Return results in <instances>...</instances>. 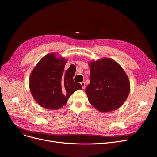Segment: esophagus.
Listing matches in <instances>:
<instances>
[{"label": "esophagus", "mask_w": 157, "mask_h": 157, "mask_svg": "<svg viewBox=\"0 0 157 157\" xmlns=\"http://www.w3.org/2000/svg\"><path fill=\"white\" fill-rule=\"evenodd\" d=\"M80 84H81V86H82V89H84L85 88V85H86V84H85V82H82Z\"/></svg>", "instance_id": "obj_1"}]
</instances>
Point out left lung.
<instances>
[{
	"label": "left lung",
	"instance_id": "left-lung-1",
	"mask_svg": "<svg viewBox=\"0 0 157 157\" xmlns=\"http://www.w3.org/2000/svg\"><path fill=\"white\" fill-rule=\"evenodd\" d=\"M90 84L85 90L88 101L98 111L107 113L121 107L130 90L128 76L117 61L103 58L88 63Z\"/></svg>",
	"mask_w": 157,
	"mask_h": 157
}]
</instances>
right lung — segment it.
Segmentation results:
<instances>
[{
    "label": "right lung",
    "instance_id": "add662e5",
    "mask_svg": "<svg viewBox=\"0 0 157 157\" xmlns=\"http://www.w3.org/2000/svg\"><path fill=\"white\" fill-rule=\"evenodd\" d=\"M67 59L56 53L46 54L33 69L29 78V88L36 102L42 107L58 110L67 102L71 95L82 89L75 82L74 65L64 71Z\"/></svg>",
    "mask_w": 157,
    "mask_h": 157
}]
</instances>
